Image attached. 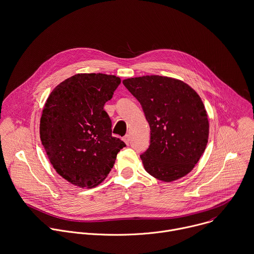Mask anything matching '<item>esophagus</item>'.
<instances>
[{
  "instance_id": "esophagus-1",
  "label": "esophagus",
  "mask_w": 254,
  "mask_h": 254,
  "mask_svg": "<svg viewBox=\"0 0 254 254\" xmlns=\"http://www.w3.org/2000/svg\"><path fill=\"white\" fill-rule=\"evenodd\" d=\"M123 140L125 141V143H126V144H128V143H129V141H130V137H129V135H128V134H126V135L123 137Z\"/></svg>"
}]
</instances>
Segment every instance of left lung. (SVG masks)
<instances>
[{
  "instance_id": "left-lung-1",
  "label": "left lung",
  "mask_w": 254,
  "mask_h": 254,
  "mask_svg": "<svg viewBox=\"0 0 254 254\" xmlns=\"http://www.w3.org/2000/svg\"><path fill=\"white\" fill-rule=\"evenodd\" d=\"M123 83L140 103L150 127V145L140 155L145 171L163 182L186 176L200 160L209 138L201 97L171 77L145 75Z\"/></svg>"
}]
</instances>
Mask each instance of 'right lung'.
Wrapping results in <instances>:
<instances>
[{
	"mask_svg": "<svg viewBox=\"0 0 254 254\" xmlns=\"http://www.w3.org/2000/svg\"><path fill=\"white\" fill-rule=\"evenodd\" d=\"M120 83L115 75L79 73L58 84L45 102L41 143L55 171L74 186L101 184L126 146L112 136V121L104 110Z\"/></svg>",
	"mask_w": 254,
	"mask_h": 254,
	"instance_id": "obj_1",
	"label": "right lung"
}]
</instances>
